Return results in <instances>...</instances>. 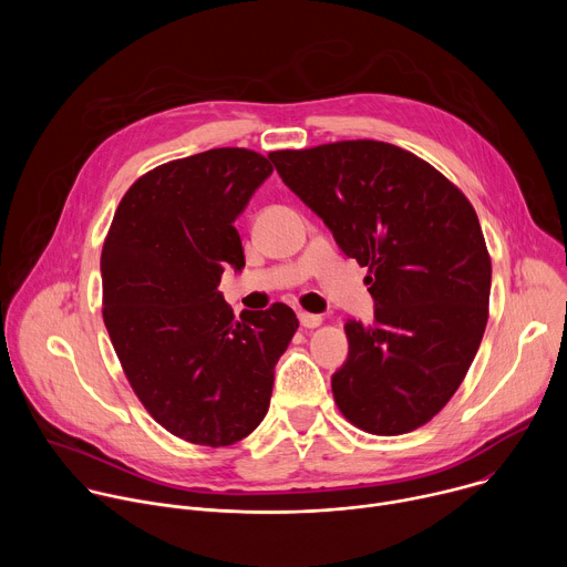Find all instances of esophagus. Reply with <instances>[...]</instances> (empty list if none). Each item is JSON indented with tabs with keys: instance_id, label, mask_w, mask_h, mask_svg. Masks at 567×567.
<instances>
[{
	"instance_id": "1",
	"label": "esophagus",
	"mask_w": 567,
	"mask_h": 567,
	"mask_svg": "<svg viewBox=\"0 0 567 567\" xmlns=\"http://www.w3.org/2000/svg\"><path fill=\"white\" fill-rule=\"evenodd\" d=\"M298 320H300V326H302L305 330H313V328H318L320 322H322V316L309 313V311H300V313H298Z\"/></svg>"
}]
</instances>
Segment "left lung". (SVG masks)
I'll use <instances>...</instances> for the list:
<instances>
[{
  "label": "left lung",
  "instance_id": "1",
  "mask_svg": "<svg viewBox=\"0 0 567 567\" xmlns=\"http://www.w3.org/2000/svg\"><path fill=\"white\" fill-rule=\"evenodd\" d=\"M282 182L368 267L372 326L348 320L339 411L372 435L411 433L460 388L489 318L492 258L464 193L383 141L278 150Z\"/></svg>",
  "mask_w": 567,
  "mask_h": 567
}]
</instances>
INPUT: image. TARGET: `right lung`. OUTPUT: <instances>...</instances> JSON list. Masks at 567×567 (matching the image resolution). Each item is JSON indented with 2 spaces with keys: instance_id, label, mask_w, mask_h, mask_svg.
Returning <instances> with one entry per match:
<instances>
[{
  "instance_id": "add662e5",
  "label": "right lung",
  "mask_w": 567,
  "mask_h": 567,
  "mask_svg": "<svg viewBox=\"0 0 567 567\" xmlns=\"http://www.w3.org/2000/svg\"><path fill=\"white\" fill-rule=\"evenodd\" d=\"M271 161L215 147L168 161L121 199L103 245V320L145 411L173 435L228 446L265 420L274 368L298 330L291 307L235 318L217 291L241 271L237 228Z\"/></svg>"
}]
</instances>
